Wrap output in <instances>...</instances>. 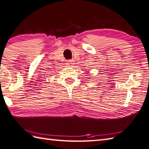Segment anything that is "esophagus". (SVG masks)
Returning <instances> with one entry per match:
<instances>
[{"label":"esophagus","instance_id":"obj_1","mask_svg":"<svg viewBox=\"0 0 149 149\" xmlns=\"http://www.w3.org/2000/svg\"><path fill=\"white\" fill-rule=\"evenodd\" d=\"M66 65H67V66H68L69 67H71V66H72V65H74V63L72 62V61H68L67 63H66Z\"/></svg>","mask_w":149,"mask_h":149}]
</instances>
